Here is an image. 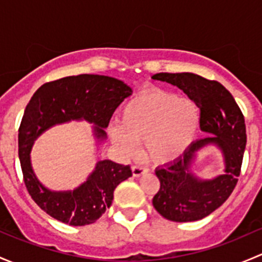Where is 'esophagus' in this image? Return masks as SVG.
<instances>
[{"label":"esophagus","mask_w":262,"mask_h":262,"mask_svg":"<svg viewBox=\"0 0 262 262\" xmlns=\"http://www.w3.org/2000/svg\"><path fill=\"white\" fill-rule=\"evenodd\" d=\"M146 168L142 167V166L139 165H134L132 166V172H133V176L134 178H139V176H142L143 173H146Z\"/></svg>","instance_id":"34e87169"}]
</instances>
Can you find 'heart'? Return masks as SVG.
I'll use <instances>...</instances> for the list:
<instances>
[{"mask_svg": "<svg viewBox=\"0 0 262 262\" xmlns=\"http://www.w3.org/2000/svg\"><path fill=\"white\" fill-rule=\"evenodd\" d=\"M119 124L110 129V138L121 155H134L137 142L143 141L148 160L165 165L192 143L200 126V110L189 97L148 89L124 105Z\"/></svg>", "mask_w": 262, "mask_h": 262, "instance_id": "obj_1", "label": "heart"}]
</instances>
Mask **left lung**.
<instances>
[{
    "label": "left lung",
    "mask_w": 262,
    "mask_h": 262,
    "mask_svg": "<svg viewBox=\"0 0 262 262\" xmlns=\"http://www.w3.org/2000/svg\"><path fill=\"white\" fill-rule=\"evenodd\" d=\"M152 78L179 87L194 100L200 109V129L210 134L192 142L184 155L156 170L161 186L153 196V207L168 221H199L218 209L236 187L247 139L244 114L231 92L216 81L189 72H162ZM210 144L222 152L225 171L204 181L191 172V166L197 150Z\"/></svg>",
    "instance_id": "obj_1"
}]
</instances>
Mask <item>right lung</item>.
<instances>
[{"mask_svg":"<svg viewBox=\"0 0 262 262\" xmlns=\"http://www.w3.org/2000/svg\"><path fill=\"white\" fill-rule=\"evenodd\" d=\"M132 92L128 84L114 77L78 75L47 82L33 95L18 128V157L29 194L50 216L76 227L95 223L112 205L115 187L130 178L132 170L129 165L99 161L75 190L52 191L36 179L31 167L30 150L35 139L57 124L86 120L95 124V138L105 141V128L115 109Z\"/></svg>","mask_w":262,"mask_h":262,"instance_id":"add662e5","label":"right lung"}]
</instances>
